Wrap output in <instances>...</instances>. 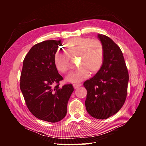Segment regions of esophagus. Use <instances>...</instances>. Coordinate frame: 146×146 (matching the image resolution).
<instances>
[{"label":"esophagus","mask_w":146,"mask_h":146,"mask_svg":"<svg viewBox=\"0 0 146 146\" xmlns=\"http://www.w3.org/2000/svg\"><path fill=\"white\" fill-rule=\"evenodd\" d=\"M80 86H82L81 83H74V84H73V86H74V88H77Z\"/></svg>","instance_id":"1"}]
</instances>
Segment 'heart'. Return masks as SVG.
Returning a JSON list of instances; mask_svg holds the SVG:
<instances>
[{
  "label": "heart",
  "instance_id": "heart-1",
  "mask_svg": "<svg viewBox=\"0 0 146 146\" xmlns=\"http://www.w3.org/2000/svg\"><path fill=\"white\" fill-rule=\"evenodd\" d=\"M66 53L57 51L54 56L56 69L61 73L67 72L70 68V57H78L77 70L70 73L66 80L71 83H79L89 76L98 72L103 65L105 48L98 39L78 37L70 39L65 44Z\"/></svg>",
  "mask_w": 146,
  "mask_h": 146
}]
</instances>
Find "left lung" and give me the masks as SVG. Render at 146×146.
<instances>
[{"instance_id": "obj_1", "label": "left lung", "mask_w": 146, "mask_h": 146, "mask_svg": "<svg viewBox=\"0 0 146 146\" xmlns=\"http://www.w3.org/2000/svg\"><path fill=\"white\" fill-rule=\"evenodd\" d=\"M98 37L105 48L104 63L83 86L87 90V112L96 119H105L117 113L124 104L129 76L120 47L104 35Z\"/></svg>"}]
</instances>
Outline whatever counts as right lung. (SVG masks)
<instances>
[{
    "mask_svg": "<svg viewBox=\"0 0 146 146\" xmlns=\"http://www.w3.org/2000/svg\"><path fill=\"white\" fill-rule=\"evenodd\" d=\"M61 41L47 40L30 48L23 61L20 88L29 111L39 119L58 122L66 116L74 91L72 84L59 86L63 77L54 63Z\"/></svg>",
    "mask_w": 146,
    "mask_h": 146,
    "instance_id": "right-lung-1",
    "label": "right lung"
}]
</instances>
